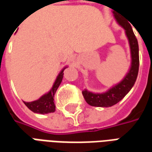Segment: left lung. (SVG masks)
<instances>
[{
  "label": "left lung",
  "instance_id": "8db88e82",
  "mask_svg": "<svg viewBox=\"0 0 152 152\" xmlns=\"http://www.w3.org/2000/svg\"><path fill=\"white\" fill-rule=\"evenodd\" d=\"M115 18L125 30V34L129 43L131 53V66L129 72L121 82L118 83L107 91L104 93H92L84 89L82 94L86 99V102L93 107H108L116 104L121 101L128 93L130 91L132 87L137 80L138 67H139V54H138V43L135 35H134L132 27L129 23L124 24L121 23V19L118 16L115 15Z\"/></svg>",
  "mask_w": 152,
  "mask_h": 152
}]
</instances>
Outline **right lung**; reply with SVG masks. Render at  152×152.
I'll return each mask as SVG.
<instances>
[{"label":"right lung","instance_id":"add662e5","mask_svg":"<svg viewBox=\"0 0 152 152\" xmlns=\"http://www.w3.org/2000/svg\"><path fill=\"white\" fill-rule=\"evenodd\" d=\"M66 66H65L59 74L57 76L55 81L53 83L52 88L49 92L44 94L40 97V99L32 101V102H23L24 104L28 108L31 110V112L35 113H39V114H48V113H52L55 112V104L53 102V98L54 94L56 93L57 89L60 86L63 78V71L66 69Z\"/></svg>","mask_w":152,"mask_h":152}]
</instances>
